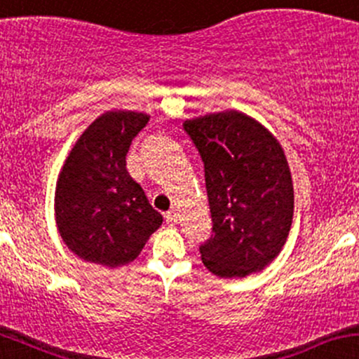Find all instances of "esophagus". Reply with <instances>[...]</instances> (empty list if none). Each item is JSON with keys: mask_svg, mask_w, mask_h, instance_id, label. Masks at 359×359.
Returning a JSON list of instances; mask_svg holds the SVG:
<instances>
[{"mask_svg": "<svg viewBox=\"0 0 359 359\" xmlns=\"http://www.w3.org/2000/svg\"><path fill=\"white\" fill-rule=\"evenodd\" d=\"M164 219H166V222L169 225H175L176 222H178V212H176L175 208H172V210H169V212L164 213Z\"/></svg>", "mask_w": 359, "mask_h": 359, "instance_id": "34e87169", "label": "esophagus"}]
</instances>
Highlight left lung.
Masks as SVG:
<instances>
[{
    "instance_id": "8db88e82",
    "label": "left lung",
    "mask_w": 359,
    "mask_h": 359,
    "mask_svg": "<svg viewBox=\"0 0 359 359\" xmlns=\"http://www.w3.org/2000/svg\"><path fill=\"white\" fill-rule=\"evenodd\" d=\"M205 166L212 237L201 261L220 278L261 271L292 227L293 183L285 152L266 127L237 110L183 123Z\"/></svg>"
}]
</instances>
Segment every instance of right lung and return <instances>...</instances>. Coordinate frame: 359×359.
<instances>
[{"mask_svg": "<svg viewBox=\"0 0 359 359\" xmlns=\"http://www.w3.org/2000/svg\"><path fill=\"white\" fill-rule=\"evenodd\" d=\"M149 115H100L71 149L55 187V224L64 244L90 263L116 268L140 255L163 215L127 171L126 156Z\"/></svg>", "mask_w": 359, "mask_h": 359, "instance_id": "obj_1", "label": "right lung"}]
</instances>
